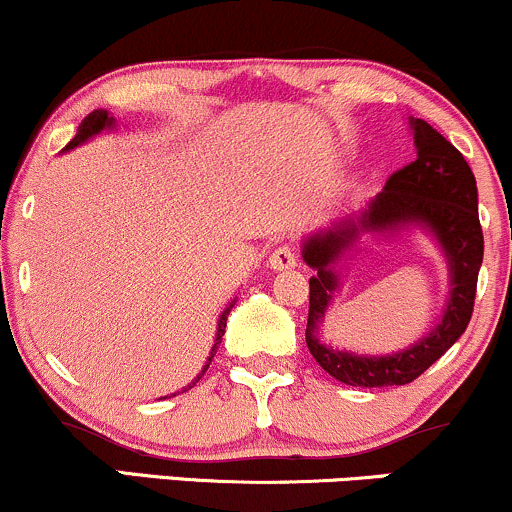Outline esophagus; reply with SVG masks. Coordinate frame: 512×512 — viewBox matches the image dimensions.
<instances>
[{
  "label": "esophagus",
  "instance_id": "1",
  "mask_svg": "<svg viewBox=\"0 0 512 512\" xmlns=\"http://www.w3.org/2000/svg\"><path fill=\"white\" fill-rule=\"evenodd\" d=\"M296 250L291 248V245H279V248L272 250V255H269V267L274 269V272H286V269H293L296 267Z\"/></svg>",
  "mask_w": 512,
  "mask_h": 512
}]
</instances>
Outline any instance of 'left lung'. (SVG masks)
<instances>
[{"mask_svg": "<svg viewBox=\"0 0 512 512\" xmlns=\"http://www.w3.org/2000/svg\"><path fill=\"white\" fill-rule=\"evenodd\" d=\"M409 127L414 132L416 161L392 173L383 192L370 199L366 209L303 240V260L317 272L310 276L305 344L332 378L351 387L411 383L462 337L472 320L484 260L477 180L460 151L428 122L409 117ZM409 225L431 232L449 260L451 298L439 325L419 343L387 357H358L322 345L316 330L338 288L333 264L366 232H398Z\"/></svg>", "mask_w": 512, "mask_h": 512, "instance_id": "obj_1", "label": "left lung"}]
</instances>
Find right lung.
Wrapping results in <instances>:
<instances>
[{
  "label": "right lung",
  "mask_w": 512,
  "mask_h": 512,
  "mask_svg": "<svg viewBox=\"0 0 512 512\" xmlns=\"http://www.w3.org/2000/svg\"><path fill=\"white\" fill-rule=\"evenodd\" d=\"M113 127H115V120H113V117L108 115V110H103V108H101V110H93L91 115L84 117V122H81V125H79V132H76V137L72 139V142H69L67 146H64V151L74 149V146L84 144V142H88V139H91V137H96V134H101L103 129H113ZM233 303H236V301H231V305H228V308L223 310L221 317H219V327H216V339H214V346H211V354H209V358H207V363H204L202 373H199L197 378L192 380L190 385H185V387H182V392H185V390H190V387L195 385V383H199V378H202V375L207 373V368H209L211 358H214L216 349H219V344H221V337H223V332H226V320H228V313H231ZM175 395H180V392H173V397H175ZM163 399H166V397H163Z\"/></svg>",
  "instance_id": "1"
}]
</instances>
